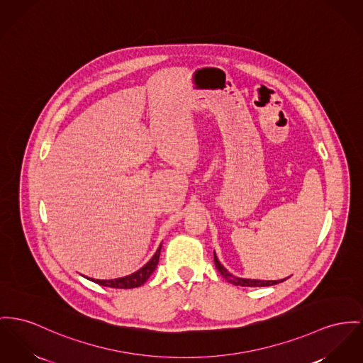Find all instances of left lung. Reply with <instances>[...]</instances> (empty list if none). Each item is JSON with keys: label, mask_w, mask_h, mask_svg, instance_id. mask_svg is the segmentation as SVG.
<instances>
[{"label": "left lung", "mask_w": 363, "mask_h": 363, "mask_svg": "<svg viewBox=\"0 0 363 363\" xmlns=\"http://www.w3.org/2000/svg\"><path fill=\"white\" fill-rule=\"evenodd\" d=\"M213 257H215V266L218 269V272L230 282V284H233V285H237V286H252V288H255V286H272V285H277V284H279V282H284V281H286L288 278H285V279H279V281H262V279H245V278H238V277H234L233 274H230L223 264L220 263L218 260V256H216V252H213Z\"/></svg>", "instance_id": "left-lung-1"}]
</instances>
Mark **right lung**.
Segmentation results:
<instances>
[{
	"label": "right lung",
	"mask_w": 363,
	"mask_h": 363,
	"mask_svg": "<svg viewBox=\"0 0 363 363\" xmlns=\"http://www.w3.org/2000/svg\"><path fill=\"white\" fill-rule=\"evenodd\" d=\"M161 246L157 249L155 255L150 259L148 263H145V266L140 269H138L136 272L117 278V279H91L92 282L99 284L101 286H107V288H116V289H133V288H139L145 284V281L150 278V275L154 272V269L157 268V264L160 262V253H161Z\"/></svg>",
	"instance_id": "1"
}]
</instances>
